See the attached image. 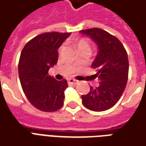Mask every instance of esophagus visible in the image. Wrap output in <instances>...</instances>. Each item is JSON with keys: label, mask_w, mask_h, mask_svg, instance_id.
<instances>
[{"label": "esophagus", "mask_w": 146, "mask_h": 146, "mask_svg": "<svg viewBox=\"0 0 146 146\" xmlns=\"http://www.w3.org/2000/svg\"><path fill=\"white\" fill-rule=\"evenodd\" d=\"M68 82H69V84H76L78 83V80L71 78V79H70V80H68Z\"/></svg>", "instance_id": "1"}]
</instances>
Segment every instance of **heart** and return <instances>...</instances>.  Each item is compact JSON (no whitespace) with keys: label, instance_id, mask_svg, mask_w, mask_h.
Returning a JSON list of instances; mask_svg holds the SVG:
<instances>
[{"label":"heart","instance_id":"b5f03b06","mask_svg":"<svg viewBox=\"0 0 146 146\" xmlns=\"http://www.w3.org/2000/svg\"><path fill=\"white\" fill-rule=\"evenodd\" d=\"M76 47L77 49L78 52L84 51V50H90L91 51V44L85 38H80L76 42ZM64 49V45H62L60 47V50Z\"/></svg>","mask_w":146,"mask_h":146}]
</instances>
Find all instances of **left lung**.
<instances>
[{"label":"left lung","mask_w":146,"mask_h":146,"mask_svg":"<svg viewBox=\"0 0 146 146\" xmlns=\"http://www.w3.org/2000/svg\"><path fill=\"white\" fill-rule=\"evenodd\" d=\"M97 44L99 51L92 67L100 82L96 88L90 86L87 95L81 96L82 104L91 111H104L115 105L126 86L129 73L128 55L123 43L108 31L94 27L80 31Z\"/></svg>","instance_id":"8db88e82"}]
</instances>
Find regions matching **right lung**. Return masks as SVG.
Returning <instances> with one entry per match:
<instances>
[{"label":"right lung","mask_w":146,"mask_h":146,"mask_svg":"<svg viewBox=\"0 0 146 146\" xmlns=\"http://www.w3.org/2000/svg\"><path fill=\"white\" fill-rule=\"evenodd\" d=\"M70 35L42 33L27 42L21 51L18 66L21 87L31 104L42 111H56L64 104L67 80H57L48 71L58 62V49Z\"/></svg>","instance_id":"obj_1"}]
</instances>
